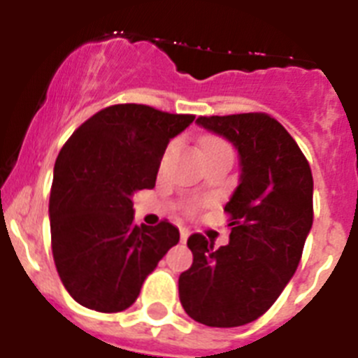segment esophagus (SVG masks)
<instances>
[{
	"label": "esophagus",
	"mask_w": 358,
	"mask_h": 358,
	"mask_svg": "<svg viewBox=\"0 0 358 358\" xmlns=\"http://www.w3.org/2000/svg\"><path fill=\"white\" fill-rule=\"evenodd\" d=\"M188 236H189V231L186 229V227H181V242L185 243L186 240H188Z\"/></svg>",
	"instance_id": "34e87169"
}]
</instances>
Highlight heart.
Masks as SVG:
<instances>
[{
  "label": "heart",
  "mask_w": 358,
  "mask_h": 358,
  "mask_svg": "<svg viewBox=\"0 0 358 358\" xmlns=\"http://www.w3.org/2000/svg\"><path fill=\"white\" fill-rule=\"evenodd\" d=\"M202 150H204V154H210V152H215L218 150V148H227V145L224 143L222 140H218V138H204L201 143Z\"/></svg>",
  "instance_id": "1"
}]
</instances>
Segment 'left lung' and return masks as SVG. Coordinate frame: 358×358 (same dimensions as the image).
I'll return each instance as SVG.
<instances>
[{
	"label": "left lung",
	"instance_id": "left-lung-1",
	"mask_svg": "<svg viewBox=\"0 0 358 358\" xmlns=\"http://www.w3.org/2000/svg\"><path fill=\"white\" fill-rule=\"evenodd\" d=\"M201 127L238 148L240 182L224 211L229 243L188 238L194 264L179 276L186 314L215 328L264 315L296 273L314 220V179L301 148L273 116H199Z\"/></svg>",
	"mask_w": 358,
	"mask_h": 358
}]
</instances>
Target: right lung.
<instances>
[{"label": "right lung", "instance_id": "obj_1", "mask_svg": "<svg viewBox=\"0 0 358 358\" xmlns=\"http://www.w3.org/2000/svg\"><path fill=\"white\" fill-rule=\"evenodd\" d=\"M143 103L85 120L59 152L50 192L52 252L69 296L103 314L129 308L179 229L136 226L132 195L156 186L166 145L194 122Z\"/></svg>", "mask_w": 358, "mask_h": 358}]
</instances>
